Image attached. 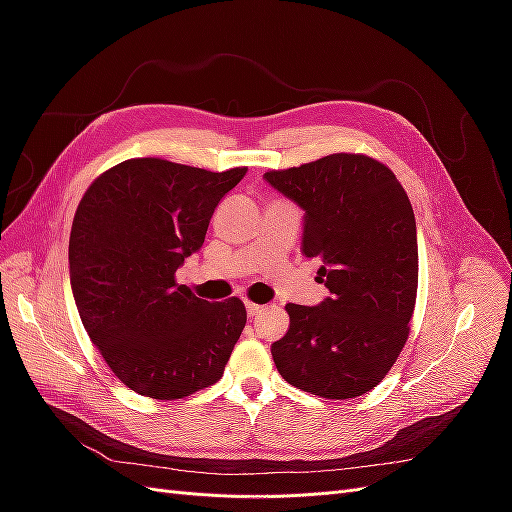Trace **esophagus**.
Listing matches in <instances>:
<instances>
[{"label": "esophagus", "mask_w": 512, "mask_h": 512, "mask_svg": "<svg viewBox=\"0 0 512 512\" xmlns=\"http://www.w3.org/2000/svg\"><path fill=\"white\" fill-rule=\"evenodd\" d=\"M245 309H247V316H250V318H256V316L262 312V305H256V303H250V301H247V303H245Z\"/></svg>", "instance_id": "obj_1"}]
</instances>
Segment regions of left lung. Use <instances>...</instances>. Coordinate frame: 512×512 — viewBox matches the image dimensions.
<instances>
[{
	"label": "left lung",
	"instance_id": "1",
	"mask_svg": "<svg viewBox=\"0 0 512 512\" xmlns=\"http://www.w3.org/2000/svg\"><path fill=\"white\" fill-rule=\"evenodd\" d=\"M265 181L303 209L307 258H320L329 297L288 303V333L271 346L280 376L301 391L350 399L374 389L404 348L418 286L416 220L389 168L333 153Z\"/></svg>",
	"mask_w": 512,
	"mask_h": 512
}]
</instances>
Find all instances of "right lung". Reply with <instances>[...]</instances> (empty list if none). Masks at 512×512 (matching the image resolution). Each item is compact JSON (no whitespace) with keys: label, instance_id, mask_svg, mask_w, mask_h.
Returning a JSON list of instances; mask_svg holds the SVG:
<instances>
[{"label":"right lung","instance_id":"add662e5","mask_svg":"<svg viewBox=\"0 0 512 512\" xmlns=\"http://www.w3.org/2000/svg\"><path fill=\"white\" fill-rule=\"evenodd\" d=\"M245 173L134 158L102 173L76 209V309L106 365L138 395L181 399L224 374L245 305L198 299L175 273L203 247L215 207Z\"/></svg>","mask_w":512,"mask_h":512}]
</instances>
